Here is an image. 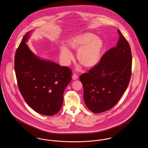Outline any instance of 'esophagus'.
I'll return each mask as SVG.
<instances>
[{"mask_svg":"<svg viewBox=\"0 0 148 148\" xmlns=\"http://www.w3.org/2000/svg\"><path fill=\"white\" fill-rule=\"evenodd\" d=\"M72 78L73 80H77L78 78V76L77 75H76L75 74H74L73 75H72Z\"/></svg>","mask_w":148,"mask_h":148,"instance_id":"obj_1","label":"esophagus"}]
</instances>
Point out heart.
I'll list each match as a JSON object with an SVG mask.
<instances>
[{
	"instance_id": "heart-1",
	"label": "heart",
	"mask_w": 148,
	"mask_h": 148,
	"mask_svg": "<svg viewBox=\"0 0 148 148\" xmlns=\"http://www.w3.org/2000/svg\"><path fill=\"white\" fill-rule=\"evenodd\" d=\"M69 47L77 51V58L84 67L91 68L100 61L103 49L102 39L96 35L89 32L77 34L68 42ZM60 56L65 65H68L73 59L71 51L65 46L60 49Z\"/></svg>"
}]
</instances>
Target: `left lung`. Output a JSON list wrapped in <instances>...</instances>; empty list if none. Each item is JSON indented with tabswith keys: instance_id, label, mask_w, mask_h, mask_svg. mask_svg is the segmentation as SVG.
Listing matches in <instances>:
<instances>
[{
	"instance_id": "left-lung-1",
	"label": "left lung",
	"mask_w": 148,
	"mask_h": 148,
	"mask_svg": "<svg viewBox=\"0 0 148 148\" xmlns=\"http://www.w3.org/2000/svg\"><path fill=\"white\" fill-rule=\"evenodd\" d=\"M117 45L107 51L99 63L80 76L83 99L94 113L107 111L117 103L126 90L131 75L130 45L121 32Z\"/></svg>"
}]
</instances>
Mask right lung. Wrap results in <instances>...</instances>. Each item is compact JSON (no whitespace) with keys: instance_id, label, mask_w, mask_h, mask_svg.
Here are the masks:
<instances>
[{"instance_id":"add662e5","label":"right lung","mask_w":148,"mask_h":148,"mask_svg":"<svg viewBox=\"0 0 148 148\" xmlns=\"http://www.w3.org/2000/svg\"><path fill=\"white\" fill-rule=\"evenodd\" d=\"M33 30L28 32L17 49L14 70L19 90L36 112L52 116L59 112L64 92L71 80V71L55 62L35 55L26 44Z\"/></svg>"}]
</instances>
